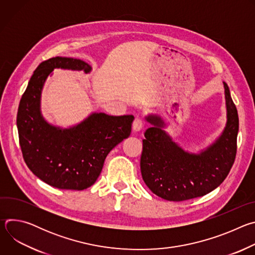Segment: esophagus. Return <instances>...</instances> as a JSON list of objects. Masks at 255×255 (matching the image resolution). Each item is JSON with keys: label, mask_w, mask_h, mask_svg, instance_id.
I'll return each instance as SVG.
<instances>
[{"label": "esophagus", "mask_w": 255, "mask_h": 255, "mask_svg": "<svg viewBox=\"0 0 255 255\" xmlns=\"http://www.w3.org/2000/svg\"><path fill=\"white\" fill-rule=\"evenodd\" d=\"M143 126H144V121L140 117H136L132 124L133 131H140L143 128Z\"/></svg>", "instance_id": "1"}]
</instances>
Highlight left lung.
<instances>
[{
	"instance_id": "left-lung-1",
	"label": "left lung",
	"mask_w": 255,
	"mask_h": 255,
	"mask_svg": "<svg viewBox=\"0 0 255 255\" xmlns=\"http://www.w3.org/2000/svg\"><path fill=\"white\" fill-rule=\"evenodd\" d=\"M226 126L210 146L191 153L163 130V120L145 117L152 127L144 133L140 169L145 185L156 196L173 202L202 197L219 187L228 175L236 156L239 119L230 90L224 83Z\"/></svg>"
}]
</instances>
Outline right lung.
Returning a JSON list of instances; mask_svg holds the SVG:
<instances>
[{
    "label": "right lung",
    "mask_w": 255,
    "mask_h": 255,
    "mask_svg": "<svg viewBox=\"0 0 255 255\" xmlns=\"http://www.w3.org/2000/svg\"><path fill=\"white\" fill-rule=\"evenodd\" d=\"M55 68L92 70L77 58L57 56L41 62L19 104V142L27 166L38 178L57 189L82 191L96 183L109 152L129 137L134 117L95 112L69 128L49 124L40 102L45 81Z\"/></svg>",
    "instance_id": "obj_1"
}]
</instances>
